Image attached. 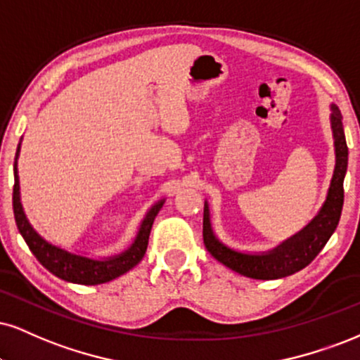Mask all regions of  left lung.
I'll use <instances>...</instances> for the list:
<instances>
[{
	"mask_svg": "<svg viewBox=\"0 0 360 360\" xmlns=\"http://www.w3.org/2000/svg\"><path fill=\"white\" fill-rule=\"evenodd\" d=\"M330 128L332 136H334L335 167L329 190H327L326 202L322 203L317 215L300 232L288 237L277 247L270 248L267 252L250 254V252L235 250L217 237L214 227H212L210 208H208V202H205V207H203V243L214 259L224 264L225 267L232 269L233 272L250 278H259V281L287 277V275L307 267L310 262L316 259L339 225L344 205V179L345 172H347L349 150L345 143L342 115L334 103L330 105Z\"/></svg>",
	"mask_w": 360,
	"mask_h": 360,
	"instance_id": "left-lung-1",
	"label": "left lung"
}]
</instances>
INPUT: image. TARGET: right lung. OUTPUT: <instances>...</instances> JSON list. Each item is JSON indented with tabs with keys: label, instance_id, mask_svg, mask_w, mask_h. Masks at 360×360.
I'll use <instances>...</instances> for the list:
<instances>
[{
	"label": "right lung",
	"instance_id": "right-lung-1",
	"mask_svg": "<svg viewBox=\"0 0 360 360\" xmlns=\"http://www.w3.org/2000/svg\"><path fill=\"white\" fill-rule=\"evenodd\" d=\"M21 141L18 145L16 157H15V188H13V212H15V220L20 230L21 237L25 238L26 245L33 252L39 264L44 269L50 270L58 278L72 283H82V285H98L113 281L120 275L127 274L128 270L135 267L139 262L143 259L146 245H148L150 230H152L155 217L158 215L160 208L165 203V198L158 200L150 207L146 212L145 219L141 220L139 232H136L135 240L127 250L122 254L103 257V259H95V257H86L75 254V252L66 250L63 247H58L55 243L48 242L43 235L38 233V230L30 224L28 217L23 210L20 195V176H18V157H20Z\"/></svg>",
	"mask_w": 360,
	"mask_h": 360
}]
</instances>
